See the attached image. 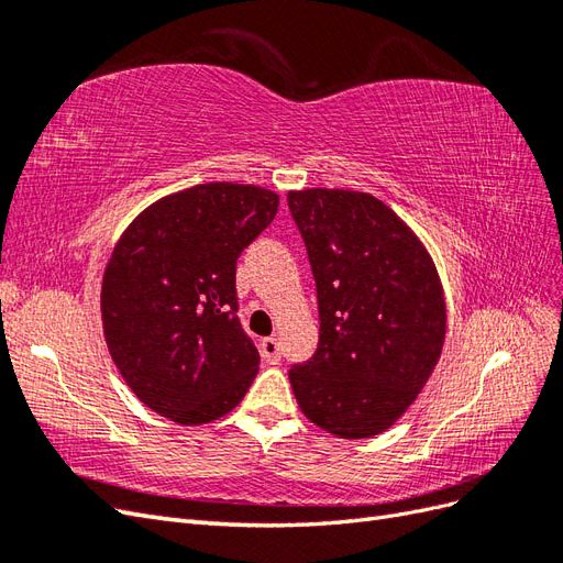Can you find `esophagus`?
<instances>
[{"instance_id":"obj_1","label":"esophagus","mask_w":563,"mask_h":563,"mask_svg":"<svg viewBox=\"0 0 563 563\" xmlns=\"http://www.w3.org/2000/svg\"><path fill=\"white\" fill-rule=\"evenodd\" d=\"M261 350H263V356L269 362V364H279L282 362V345L277 338H265L261 343Z\"/></svg>"}]
</instances>
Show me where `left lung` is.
<instances>
[{
  "mask_svg": "<svg viewBox=\"0 0 563 563\" xmlns=\"http://www.w3.org/2000/svg\"><path fill=\"white\" fill-rule=\"evenodd\" d=\"M308 249L319 343L288 371L302 413L343 439L385 432L428 383L446 333L444 294L418 236L366 192H288Z\"/></svg>",
  "mask_w": 563,
  "mask_h": 563,
  "instance_id": "1",
  "label": "left lung"
}]
</instances>
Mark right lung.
<instances>
[{"label":"right lung","mask_w":563,"mask_h":563,"mask_svg":"<svg viewBox=\"0 0 563 563\" xmlns=\"http://www.w3.org/2000/svg\"><path fill=\"white\" fill-rule=\"evenodd\" d=\"M277 207L263 187L203 183L152 203L117 242L100 291L103 331L152 411L201 424L244 399L261 354L236 317V258Z\"/></svg>","instance_id":"right-lung-1"}]
</instances>
